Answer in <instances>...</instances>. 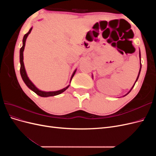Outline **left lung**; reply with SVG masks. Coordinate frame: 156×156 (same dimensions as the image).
<instances>
[{
	"mask_svg": "<svg viewBox=\"0 0 156 156\" xmlns=\"http://www.w3.org/2000/svg\"><path fill=\"white\" fill-rule=\"evenodd\" d=\"M139 57H140V51H139ZM141 66H141V63H140V69H139V74H138V76H137V78H136V81H135V83L136 82V81H137V80H138V78H139V74H140V69H141ZM135 84H134V85L133 86V87H132V88H131V89L129 91V92L128 93H127V94H126V95L125 96H126V95H127V94H128L130 92H131V90H132V88H133V87H134V86H135Z\"/></svg>",
	"mask_w": 156,
	"mask_h": 156,
	"instance_id": "obj_1",
	"label": "left lung"
}]
</instances>
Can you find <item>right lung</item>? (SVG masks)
Instances as JSON below:
<instances>
[{"label":"right lung","mask_w":156,"mask_h":156,"mask_svg":"<svg viewBox=\"0 0 156 156\" xmlns=\"http://www.w3.org/2000/svg\"><path fill=\"white\" fill-rule=\"evenodd\" d=\"M32 29V27L30 28V29L29 30V31L28 32L27 34H25L24 37H23V46L21 47V48L20 49V64H21V67H20V73L21 75V77L23 80V81L26 84V85L29 87L30 90L33 92H34L37 95H38L41 97H49V96H56V95H58V94H61L64 92L66 90L69 85H68V87H66V88L62 89V90H60L58 91H53V92H44V91H41L38 88H37L34 84H33L31 81L30 80L28 77L27 73H26V71H25V66H24V63H23V51H24L25 49V42H26V40L27 38V36H29V34L30 33L31 30ZM76 70L75 69L74 71V72L73 73L72 75V77L70 79V82L72 81V79L73 78V77L74 76V75L76 72Z\"/></svg>","instance_id":"1"}]
</instances>
